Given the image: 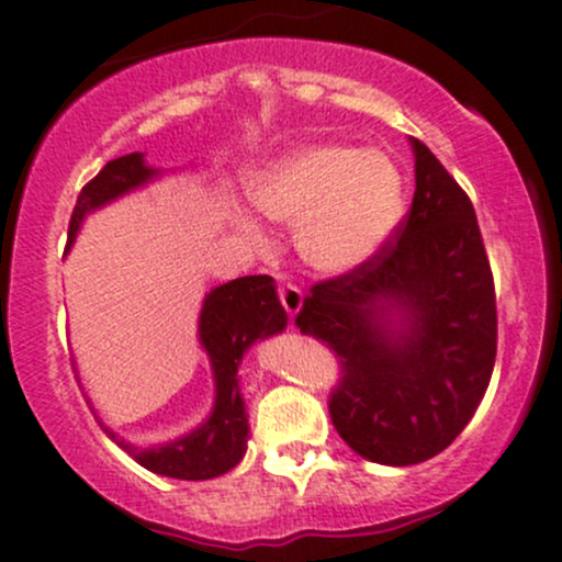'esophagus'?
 I'll return each mask as SVG.
<instances>
[{"label": "esophagus", "mask_w": 562, "mask_h": 562, "mask_svg": "<svg viewBox=\"0 0 562 562\" xmlns=\"http://www.w3.org/2000/svg\"><path fill=\"white\" fill-rule=\"evenodd\" d=\"M277 296H280L282 306H285L288 315H296V312L301 310V304H304V293L299 291L296 285H291V282H277Z\"/></svg>", "instance_id": "obj_1"}]
</instances>
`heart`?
I'll use <instances>...</instances> for the list:
<instances>
[{
    "label": "heart",
    "instance_id": "obj_1",
    "mask_svg": "<svg viewBox=\"0 0 562 562\" xmlns=\"http://www.w3.org/2000/svg\"><path fill=\"white\" fill-rule=\"evenodd\" d=\"M250 202L271 221L296 223V250L312 269L339 274L387 239L404 206L393 158L347 145H306L256 175ZM252 239V223H241Z\"/></svg>",
    "mask_w": 562,
    "mask_h": 562
}]
</instances>
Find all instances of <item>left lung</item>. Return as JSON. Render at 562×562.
<instances>
[{
  "instance_id": "obj_1",
  "label": "left lung",
  "mask_w": 562,
  "mask_h": 562,
  "mask_svg": "<svg viewBox=\"0 0 562 562\" xmlns=\"http://www.w3.org/2000/svg\"><path fill=\"white\" fill-rule=\"evenodd\" d=\"M415 147V199L395 232L356 269L321 280L296 315L326 341L341 376L330 423L366 460L412 465L452 445L480 406L495 363L498 315L469 193ZM390 308L407 328L386 326Z\"/></svg>"
}]
</instances>
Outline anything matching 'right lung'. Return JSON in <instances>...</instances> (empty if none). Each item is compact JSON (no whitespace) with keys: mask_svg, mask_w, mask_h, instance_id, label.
I'll return each mask as SVG.
<instances>
[{"mask_svg":"<svg viewBox=\"0 0 562 562\" xmlns=\"http://www.w3.org/2000/svg\"><path fill=\"white\" fill-rule=\"evenodd\" d=\"M156 172L145 167L142 153H128V156L104 164L102 172L82 186L78 204L72 210V221H69V241L78 234L86 212L142 186ZM285 323L288 315L277 299L271 277H239V280L215 288L204 299L202 321H199V336H202V345L212 360V371H215V409H212L210 420L172 445L153 447V450L123 445L108 428L104 434L153 474L199 482L232 471L247 447V415L245 401L239 395L236 369L252 341L277 334L285 328Z\"/></svg>","mask_w":562,"mask_h":562,"instance_id":"right-lung-1","label":"right lung"}]
</instances>
